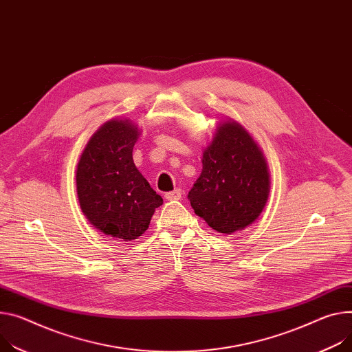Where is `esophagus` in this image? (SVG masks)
Returning a JSON list of instances; mask_svg holds the SVG:
<instances>
[{
  "label": "esophagus",
  "mask_w": 352,
  "mask_h": 352,
  "mask_svg": "<svg viewBox=\"0 0 352 352\" xmlns=\"http://www.w3.org/2000/svg\"><path fill=\"white\" fill-rule=\"evenodd\" d=\"M165 199L166 200H180L182 199V190L180 188H176V190H173V192H168V193H165Z\"/></svg>",
  "instance_id": "esophagus-1"
}]
</instances>
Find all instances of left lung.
Returning <instances> with one entry per match:
<instances>
[{
  "label": "left lung",
  "mask_w": 352,
  "mask_h": 352,
  "mask_svg": "<svg viewBox=\"0 0 352 352\" xmlns=\"http://www.w3.org/2000/svg\"><path fill=\"white\" fill-rule=\"evenodd\" d=\"M201 162L187 196L195 212L226 235L251 226L267 201L270 180L263 153L247 129L234 120L220 124Z\"/></svg>",
  "instance_id": "1"
}]
</instances>
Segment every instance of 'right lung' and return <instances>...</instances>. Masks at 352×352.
Masks as SVG:
<instances>
[{
  "mask_svg": "<svg viewBox=\"0 0 352 352\" xmlns=\"http://www.w3.org/2000/svg\"><path fill=\"white\" fill-rule=\"evenodd\" d=\"M140 129L129 120L101 125L80 156L77 197L87 220L105 235L132 241L142 235L164 199L133 164Z\"/></svg>",
  "mask_w": 352,
  "mask_h": 352,
  "instance_id": "add662e5",
  "label": "right lung"
}]
</instances>
